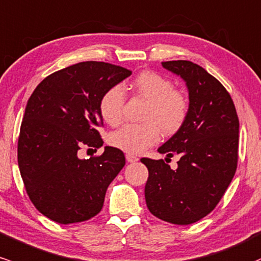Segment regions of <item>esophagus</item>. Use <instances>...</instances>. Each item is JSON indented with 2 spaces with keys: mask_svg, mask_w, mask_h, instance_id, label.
Returning a JSON list of instances; mask_svg holds the SVG:
<instances>
[{
  "mask_svg": "<svg viewBox=\"0 0 261 261\" xmlns=\"http://www.w3.org/2000/svg\"><path fill=\"white\" fill-rule=\"evenodd\" d=\"M126 161L133 163V162H136L139 161V157L135 156V154L133 153H126Z\"/></svg>",
  "mask_w": 261,
  "mask_h": 261,
  "instance_id": "1",
  "label": "esophagus"
}]
</instances>
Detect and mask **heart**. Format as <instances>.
I'll return each instance as SVG.
<instances>
[{"label": "heart", "instance_id": "heart-1", "mask_svg": "<svg viewBox=\"0 0 261 261\" xmlns=\"http://www.w3.org/2000/svg\"><path fill=\"white\" fill-rule=\"evenodd\" d=\"M135 93L147 101L142 124H127L109 136V144L127 153H141L156 144L161 136L178 131L188 114V100L182 91L173 89L172 80L157 71L146 70L134 79ZM125 93L120 85L105 90L99 101L102 120L117 126L122 120Z\"/></svg>", "mask_w": 261, "mask_h": 261}]
</instances>
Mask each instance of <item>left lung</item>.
Returning a JSON list of instances; mask_svg holds the SVG:
<instances>
[{
	"instance_id": "obj_1",
	"label": "left lung",
	"mask_w": 261,
	"mask_h": 261,
	"mask_svg": "<svg viewBox=\"0 0 261 261\" xmlns=\"http://www.w3.org/2000/svg\"><path fill=\"white\" fill-rule=\"evenodd\" d=\"M162 67L185 80L190 107L181 128L159 147L179 157L176 170L163 160L141 159L148 170L145 199L154 217L187 225L216 208L236 174L239 119L227 89L198 64L170 61Z\"/></svg>"
}]
</instances>
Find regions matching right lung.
Masks as SVG:
<instances>
[{
  "mask_svg": "<svg viewBox=\"0 0 261 261\" xmlns=\"http://www.w3.org/2000/svg\"><path fill=\"white\" fill-rule=\"evenodd\" d=\"M131 70L104 62H82L56 71L34 89L18 137V166L25 191L43 216L61 224L84 222L101 211L105 193L125 166L121 150L105 146L82 160L83 147L99 148L105 90Z\"/></svg>",
  "mask_w": 261,
  "mask_h": 261,
  "instance_id": "add662e5",
  "label": "right lung"
}]
</instances>
